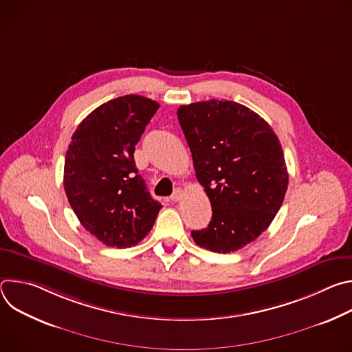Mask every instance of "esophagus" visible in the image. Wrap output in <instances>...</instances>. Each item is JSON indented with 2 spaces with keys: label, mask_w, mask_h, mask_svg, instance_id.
<instances>
[{
  "label": "esophagus",
  "mask_w": 352,
  "mask_h": 352,
  "mask_svg": "<svg viewBox=\"0 0 352 352\" xmlns=\"http://www.w3.org/2000/svg\"><path fill=\"white\" fill-rule=\"evenodd\" d=\"M182 197V190L181 189H175V192L171 195V202H178V200Z\"/></svg>",
  "instance_id": "1"
}]
</instances>
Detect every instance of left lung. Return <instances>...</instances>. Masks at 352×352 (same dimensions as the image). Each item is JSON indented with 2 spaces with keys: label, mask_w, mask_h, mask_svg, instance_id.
Here are the masks:
<instances>
[{
  "label": "left lung",
  "mask_w": 352,
  "mask_h": 352,
  "mask_svg": "<svg viewBox=\"0 0 352 352\" xmlns=\"http://www.w3.org/2000/svg\"><path fill=\"white\" fill-rule=\"evenodd\" d=\"M177 116L213 212L192 238L212 252H235L267 230L283 205L288 173L278 138L261 116L230 100L181 106Z\"/></svg>",
  "instance_id": "left-lung-1"
}]
</instances>
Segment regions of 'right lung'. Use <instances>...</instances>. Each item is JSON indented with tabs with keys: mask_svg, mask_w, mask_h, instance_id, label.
Returning <instances> with one entry per match:
<instances>
[{
	"mask_svg": "<svg viewBox=\"0 0 352 352\" xmlns=\"http://www.w3.org/2000/svg\"><path fill=\"white\" fill-rule=\"evenodd\" d=\"M159 107L138 94L110 100L78 125L68 146V202L80 224L107 246L140 242L163 208L150 196L133 160L135 144Z\"/></svg>",
	"mask_w": 352,
	"mask_h": 352,
	"instance_id": "add662e5",
	"label": "right lung"
}]
</instances>
